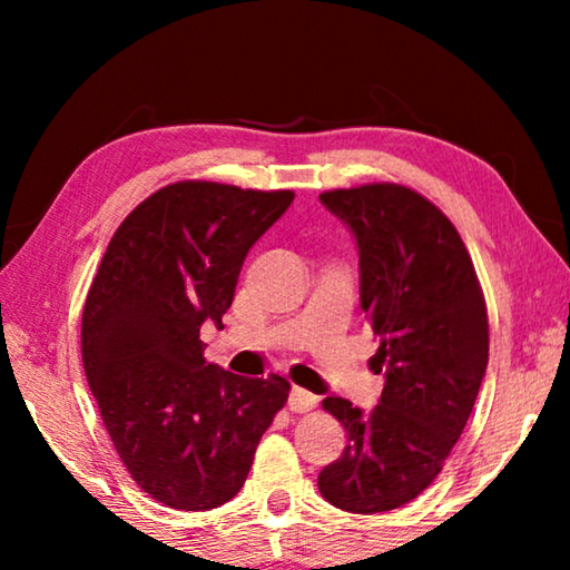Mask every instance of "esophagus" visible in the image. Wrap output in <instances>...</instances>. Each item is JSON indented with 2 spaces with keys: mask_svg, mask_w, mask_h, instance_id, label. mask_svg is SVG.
<instances>
[{
  "mask_svg": "<svg viewBox=\"0 0 570 570\" xmlns=\"http://www.w3.org/2000/svg\"><path fill=\"white\" fill-rule=\"evenodd\" d=\"M316 402H320V397L304 387H292V392H288V410L292 412H308L316 407Z\"/></svg>",
  "mask_w": 570,
  "mask_h": 570,
  "instance_id": "obj_1",
  "label": "esophagus"
}]
</instances>
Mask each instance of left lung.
Here are the masks:
<instances>
[{
    "mask_svg": "<svg viewBox=\"0 0 570 570\" xmlns=\"http://www.w3.org/2000/svg\"><path fill=\"white\" fill-rule=\"evenodd\" d=\"M320 200L356 240L360 304L380 342L372 370L384 372L370 412L322 402L350 445L320 472V493L350 513H387L440 475L465 430L488 370V312L460 234L420 193L372 183Z\"/></svg>",
    "mask_w": 570,
    "mask_h": 570,
    "instance_id": "obj_1",
    "label": "left lung"
}]
</instances>
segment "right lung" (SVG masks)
<instances>
[{"label":"right lung","instance_id":"add662e5","mask_svg":"<svg viewBox=\"0 0 570 570\" xmlns=\"http://www.w3.org/2000/svg\"><path fill=\"white\" fill-rule=\"evenodd\" d=\"M292 190L180 180L122 220L82 312V364L125 468L178 510L228 503L288 382L208 364L206 322L224 330L250 246L292 206Z\"/></svg>","mask_w":570,"mask_h":570}]
</instances>
